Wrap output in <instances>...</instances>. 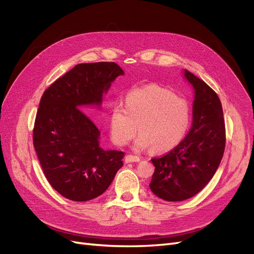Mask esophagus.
<instances>
[{"instance_id":"1","label":"esophagus","mask_w":254,"mask_h":254,"mask_svg":"<svg viewBox=\"0 0 254 254\" xmlns=\"http://www.w3.org/2000/svg\"><path fill=\"white\" fill-rule=\"evenodd\" d=\"M141 158L137 156H132V155H128L125 157V162L126 163H132V162H140Z\"/></svg>"}]
</instances>
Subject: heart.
Masks as SVG:
<instances>
[{
  "label": "heart",
  "instance_id": "b5f03b06",
  "mask_svg": "<svg viewBox=\"0 0 254 254\" xmlns=\"http://www.w3.org/2000/svg\"><path fill=\"white\" fill-rule=\"evenodd\" d=\"M125 104L113 105L109 114L111 139L117 145H126L139 130L134 149L151 147L155 152H164L186 136L190 124V105L172 91L150 84L130 91Z\"/></svg>",
  "mask_w": 254,
  "mask_h": 254
}]
</instances>
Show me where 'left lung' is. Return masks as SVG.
I'll list each match as a JSON object with an SVG mask.
<instances>
[{
    "label": "left lung",
    "instance_id": "obj_1",
    "mask_svg": "<svg viewBox=\"0 0 254 254\" xmlns=\"http://www.w3.org/2000/svg\"><path fill=\"white\" fill-rule=\"evenodd\" d=\"M183 76L194 89L193 123L188 135L155 165L149 188L166 201H183L195 196L213 178L224 156V112L217 94L190 72Z\"/></svg>",
    "mask_w": 254,
    "mask_h": 254
}]
</instances>
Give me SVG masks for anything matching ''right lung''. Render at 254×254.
<instances>
[{
  "instance_id": "obj_1",
  "label": "right lung",
  "mask_w": 254,
  "mask_h": 254,
  "mask_svg": "<svg viewBox=\"0 0 254 254\" xmlns=\"http://www.w3.org/2000/svg\"><path fill=\"white\" fill-rule=\"evenodd\" d=\"M123 68L114 63L80 64L45 90L34 127V147L51 186L73 201H88L109 188L125 153L103 149L101 132L79 109L102 108Z\"/></svg>"
}]
</instances>
